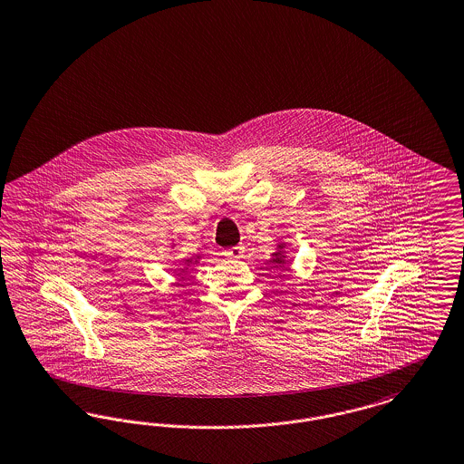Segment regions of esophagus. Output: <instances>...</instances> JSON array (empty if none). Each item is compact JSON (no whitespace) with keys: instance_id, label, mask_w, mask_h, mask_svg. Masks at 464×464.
Here are the masks:
<instances>
[{"instance_id":"obj_1","label":"esophagus","mask_w":464,"mask_h":464,"mask_svg":"<svg viewBox=\"0 0 464 464\" xmlns=\"http://www.w3.org/2000/svg\"><path fill=\"white\" fill-rule=\"evenodd\" d=\"M224 256L227 259H240V257H243V248L241 246H231V248L224 250Z\"/></svg>"}]
</instances>
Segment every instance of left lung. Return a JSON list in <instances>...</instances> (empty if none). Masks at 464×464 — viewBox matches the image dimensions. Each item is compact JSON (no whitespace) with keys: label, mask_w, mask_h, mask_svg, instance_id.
<instances>
[{"label":"left lung","mask_w":464,"mask_h":464,"mask_svg":"<svg viewBox=\"0 0 464 464\" xmlns=\"http://www.w3.org/2000/svg\"><path fill=\"white\" fill-rule=\"evenodd\" d=\"M279 246L283 248V245H279ZM273 256H275V259L271 260V262H273V264H276V267L281 266V264H285V256H283L281 252H276V254H273Z\"/></svg>","instance_id":"8db88e82"}]
</instances>
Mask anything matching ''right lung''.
<instances>
[{
	"mask_svg": "<svg viewBox=\"0 0 464 464\" xmlns=\"http://www.w3.org/2000/svg\"><path fill=\"white\" fill-rule=\"evenodd\" d=\"M186 262H188V264H191V259H188ZM195 262H197V260H195Z\"/></svg>",
	"mask_w": 464,
	"mask_h": 464,
	"instance_id": "add662e5",
	"label": "right lung"
}]
</instances>
